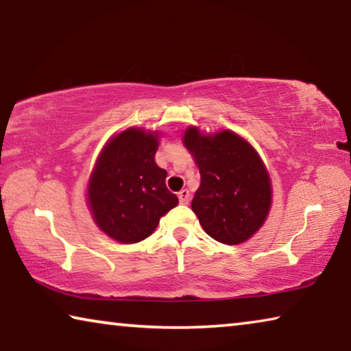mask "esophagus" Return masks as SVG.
Masks as SVG:
<instances>
[{"label":"esophagus","mask_w":351,"mask_h":351,"mask_svg":"<svg viewBox=\"0 0 351 351\" xmlns=\"http://www.w3.org/2000/svg\"><path fill=\"white\" fill-rule=\"evenodd\" d=\"M178 198H180V203L181 204H189L190 201V192L187 189H182L180 193H178Z\"/></svg>","instance_id":"34e87169"}]
</instances>
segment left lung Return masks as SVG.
I'll return each instance as SVG.
<instances>
[{
	"instance_id": "8db88e82",
	"label": "left lung",
	"mask_w": 351,
	"mask_h": 351,
	"mask_svg": "<svg viewBox=\"0 0 351 351\" xmlns=\"http://www.w3.org/2000/svg\"><path fill=\"white\" fill-rule=\"evenodd\" d=\"M182 144L198 165L201 184L192 210L207 235L224 245H240L268 218L272 186L257 150L230 130L204 134L189 127Z\"/></svg>"
}]
</instances>
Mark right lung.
Wrapping results in <instances>:
<instances>
[{
	"label": "right lung",
	"instance_id": "1",
	"mask_svg": "<svg viewBox=\"0 0 351 351\" xmlns=\"http://www.w3.org/2000/svg\"><path fill=\"white\" fill-rule=\"evenodd\" d=\"M159 132L130 127L106 142L86 189V203L97 228L119 243H138L178 206L165 187L167 171L154 161Z\"/></svg>",
	"mask_w": 351,
	"mask_h": 351
}]
</instances>
